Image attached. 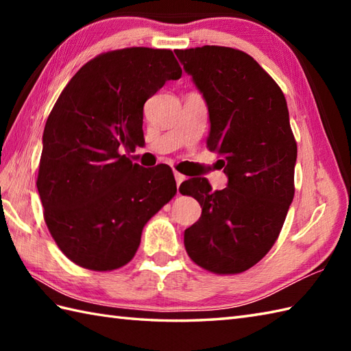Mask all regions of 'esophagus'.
<instances>
[{"label": "esophagus", "instance_id": "esophagus-1", "mask_svg": "<svg viewBox=\"0 0 351 351\" xmlns=\"http://www.w3.org/2000/svg\"><path fill=\"white\" fill-rule=\"evenodd\" d=\"M175 180H176V185H178V187H180V185L182 184V181L185 180V176L182 175V173H180V171H175Z\"/></svg>", "mask_w": 351, "mask_h": 351}]
</instances>
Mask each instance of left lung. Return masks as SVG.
I'll list each match as a JSON object with an SVG mask.
<instances>
[{"label":"left lung","instance_id":"1","mask_svg":"<svg viewBox=\"0 0 351 351\" xmlns=\"http://www.w3.org/2000/svg\"><path fill=\"white\" fill-rule=\"evenodd\" d=\"M175 54L206 101V146L223 156L228 176V187L215 191L205 178L181 184L202 206L184 232L185 250L211 273H243L273 247L294 197L297 143L287 99L240 49L205 45Z\"/></svg>","mask_w":351,"mask_h":351}]
</instances>
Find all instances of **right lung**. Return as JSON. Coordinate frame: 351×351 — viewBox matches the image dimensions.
I'll return each instance as SVG.
<instances>
[{
	"instance_id": "1",
	"label": "right lung",
	"mask_w": 351,
	"mask_h": 351,
	"mask_svg": "<svg viewBox=\"0 0 351 351\" xmlns=\"http://www.w3.org/2000/svg\"><path fill=\"white\" fill-rule=\"evenodd\" d=\"M181 75L170 49L108 51L87 62L52 107L36 185L49 234L77 265L128 264L147 220L176 195L169 166L145 169L121 152L143 143L145 102Z\"/></svg>"
}]
</instances>
